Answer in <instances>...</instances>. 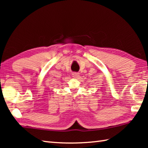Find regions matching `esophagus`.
Wrapping results in <instances>:
<instances>
[{
  "instance_id": "obj_1",
  "label": "esophagus",
  "mask_w": 148,
  "mask_h": 148,
  "mask_svg": "<svg viewBox=\"0 0 148 148\" xmlns=\"http://www.w3.org/2000/svg\"><path fill=\"white\" fill-rule=\"evenodd\" d=\"M72 77L74 78H77L79 76V74L77 73V72H74V73H72Z\"/></svg>"
}]
</instances>
